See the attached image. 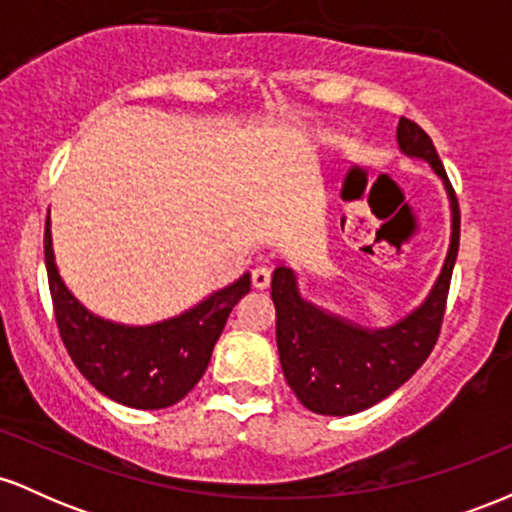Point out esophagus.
Returning a JSON list of instances; mask_svg holds the SVG:
<instances>
[{
    "mask_svg": "<svg viewBox=\"0 0 512 512\" xmlns=\"http://www.w3.org/2000/svg\"><path fill=\"white\" fill-rule=\"evenodd\" d=\"M269 284H272V269L269 267L252 269V286H255V289H267Z\"/></svg>",
    "mask_w": 512,
    "mask_h": 512,
    "instance_id": "34e87169",
    "label": "esophagus"
}]
</instances>
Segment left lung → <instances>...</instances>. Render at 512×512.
I'll return each mask as SVG.
<instances>
[{"instance_id": "8db88e82", "label": "left lung", "mask_w": 512, "mask_h": 512, "mask_svg": "<svg viewBox=\"0 0 512 512\" xmlns=\"http://www.w3.org/2000/svg\"><path fill=\"white\" fill-rule=\"evenodd\" d=\"M399 151L436 170L450 199V245L424 303L387 327H363L305 301L298 276L279 262L272 276L276 346L284 378L305 409L325 416H349L383 402L402 387L436 346L448 301L450 276L460 248V209L431 137L402 117Z\"/></svg>"}]
</instances>
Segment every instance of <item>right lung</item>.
Instances as JSON below:
<instances>
[{"mask_svg": "<svg viewBox=\"0 0 512 512\" xmlns=\"http://www.w3.org/2000/svg\"><path fill=\"white\" fill-rule=\"evenodd\" d=\"M45 267L60 337L81 375L117 404L166 409L199 383L228 315L250 291V274L209 293L185 313L151 325H122L91 313L62 281L45 221Z\"/></svg>", "mask_w": 512, "mask_h": 512, "instance_id": "obj_1", "label": "right lung"}]
</instances>
